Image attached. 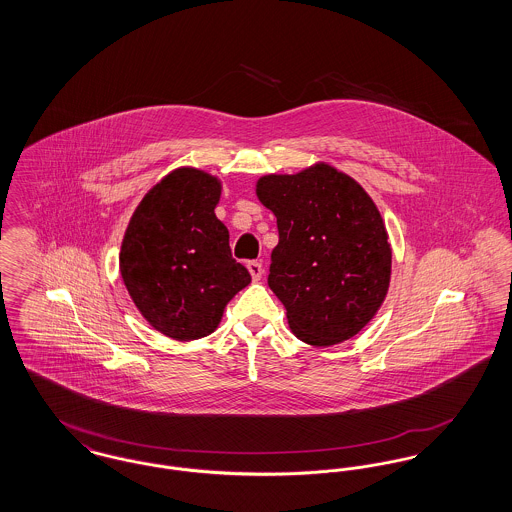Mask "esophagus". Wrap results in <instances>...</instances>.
<instances>
[{
	"label": "esophagus",
	"instance_id": "esophagus-1",
	"mask_svg": "<svg viewBox=\"0 0 512 512\" xmlns=\"http://www.w3.org/2000/svg\"><path fill=\"white\" fill-rule=\"evenodd\" d=\"M247 270H249L253 282H259V280L263 278V272H265V268H263V265H261L259 261H249V263H247Z\"/></svg>",
	"mask_w": 512,
	"mask_h": 512
}]
</instances>
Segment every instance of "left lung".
I'll return each instance as SVG.
<instances>
[{
	"mask_svg": "<svg viewBox=\"0 0 512 512\" xmlns=\"http://www.w3.org/2000/svg\"><path fill=\"white\" fill-rule=\"evenodd\" d=\"M255 192L278 224L268 286L295 338L328 347L359 334L391 276L388 232L370 195L326 163L261 176Z\"/></svg>",
	"mask_w": 512,
	"mask_h": 512,
	"instance_id": "1",
	"label": "left lung"
}]
</instances>
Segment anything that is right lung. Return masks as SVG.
Returning <instances> with one entry per match:
<instances>
[{
  "label": "right lung",
  "instance_id": "1",
  "mask_svg": "<svg viewBox=\"0 0 512 512\" xmlns=\"http://www.w3.org/2000/svg\"><path fill=\"white\" fill-rule=\"evenodd\" d=\"M220 190L209 172L176 169L144 195L122 238V282L142 317L172 340L213 334L251 282L215 215Z\"/></svg>",
  "mask_w": 512,
  "mask_h": 512
}]
</instances>
